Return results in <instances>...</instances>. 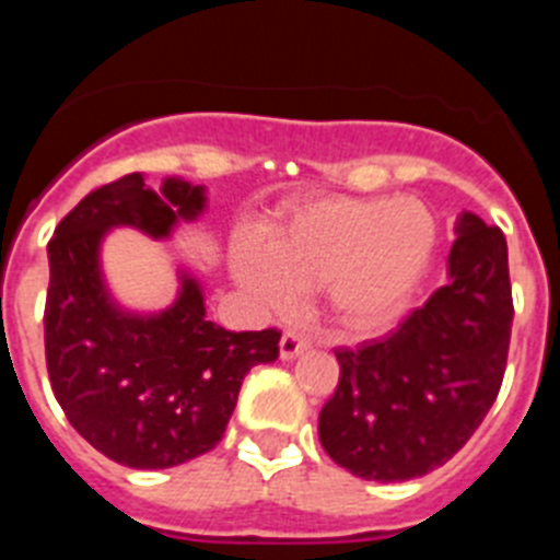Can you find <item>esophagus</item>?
I'll return each instance as SVG.
<instances>
[{"label": "esophagus", "instance_id": "obj_1", "mask_svg": "<svg viewBox=\"0 0 560 560\" xmlns=\"http://www.w3.org/2000/svg\"><path fill=\"white\" fill-rule=\"evenodd\" d=\"M305 350H308V339H303V336L294 334V330H285V334L280 336V359L283 361L296 359V355L305 353Z\"/></svg>", "mask_w": 560, "mask_h": 560}]
</instances>
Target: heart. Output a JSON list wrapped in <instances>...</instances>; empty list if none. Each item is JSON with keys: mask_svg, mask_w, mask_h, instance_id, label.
<instances>
[{"mask_svg": "<svg viewBox=\"0 0 560 560\" xmlns=\"http://www.w3.org/2000/svg\"><path fill=\"white\" fill-rule=\"evenodd\" d=\"M438 221L423 201L398 196H305L241 235L230 266L260 308H294L323 289L334 323L364 336L393 325L432 266Z\"/></svg>", "mask_w": 560, "mask_h": 560, "instance_id": "heart-1", "label": "heart"}]
</instances>
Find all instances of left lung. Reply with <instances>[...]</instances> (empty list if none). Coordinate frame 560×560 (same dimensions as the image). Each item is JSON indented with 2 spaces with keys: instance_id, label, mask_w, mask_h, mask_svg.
Segmentation results:
<instances>
[{
  "instance_id": "8db88e82",
  "label": "left lung",
  "mask_w": 560,
  "mask_h": 560,
  "mask_svg": "<svg viewBox=\"0 0 560 560\" xmlns=\"http://www.w3.org/2000/svg\"><path fill=\"white\" fill-rule=\"evenodd\" d=\"M448 280L384 339L336 350L339 384L319 412L336 465L404 482L448 463L502 387L513 296L508 241L474 212L454 224Z\"/></svg>"
}]
</instances>
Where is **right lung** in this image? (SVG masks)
<instances>
[{
	"mask_svg": "<svg viewBox=\"0 0 560 560\" xmlns=\"http://www.w3.org/2000/svg\"><path fill=\"white\" fill-rule=\"evenodd\" d=\"M207 207L201 185L142 173L92 190L47 244L44 350L52 393L86 443L114 463L156 471L219 446L244 375L277 359L280 330H226L207 319L196 277L179 271L171 308H122L103 277L108 230L133 226L165 241Z\"/></svg>",
	"mask_w": 560,
	"mask_h": 560,
	"instance_id": "1",
	"label": "right lung"
}]
</instances>
